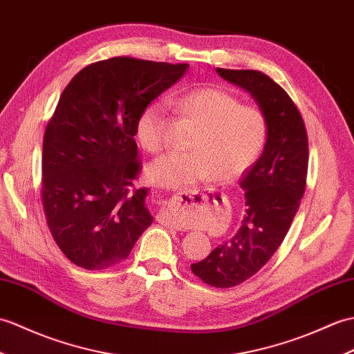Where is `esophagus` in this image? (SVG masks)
Instances as JSON below:
<instances>
[{
	"instance_id": "esophagus-1",
	"label": "esophagus",
	"mask_w": 354,
	"mask_h": 354,
	"mask_svg": "<svg viewBox=\"0 0 354 354\" xmlns=\"http://www.w3.org/2000/svg\"><path fill=\"white\" fill-rule=\"evenodd\" d=\"M175 199H178L176 207H194L197 202H202L207 199V193L205 190H201V188H193V190H187V192H180L175 196ZM162 223L174 226L175 229H183V225L179 223L178 216L175 212H167V214H162Z\"/></svg>"
}]
</instances>
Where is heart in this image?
I'll list each match as a JSON object with an SVG mask.
<instances>
[{
	"mask_svg": "<svg viewBox=\"0 0 354 354\" xmlns=\"http://www.w3.org/2000/svg\"><path fill=\"white\" fill-rule=\"evenodd\" d=\"M178 109L199 128L190 152H169L149 166L155 184L185 187L212 176L217 183L240 178L257 161L267 140L266 114L257 106L241 105L231 93L216 87L193 88L176 97ZM166 110L158 102L138 114L136 136L146 151L158 152L166 142Z\"/></svg>",
	"mask_w": 354,
	"mask_h": 354,
	"instance_id": "obj_1",
	"label": "heart"
}]
</instances>
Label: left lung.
<instances>
[{
  "label": "left lung",
  "mask_w": 354,
  "mask_h": 354,
  "mask_svg": "<svg viewBox=\"0 0 354 354\" xmlns=\"http://www.w3.org/2000/svg\"><path fill=\"white\" fill-rule=\"evenodd\" d=\"M221 78L252 95L267 119V140L259 160L240 187L245 216L231 240L192 264L193 273L216 288H231L264 267L282 244L306 188L308 134L288 93L266 73L216 69Z\"/></svg>",
  "instance_id": "obj_1"
}]
</instances>
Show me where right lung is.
<instances>
[{"label": "right lung", "mask_w": 354, "mask_h": 354, "mask_svg": "<svg viewBox=\"0 0 354 354\" xmlns=\"http://www.w3.org/2000/svg\"><path fill=\"white\" fill-rule=\"evenodd\" d=\"M188 69L113 57L66 86L44 137L42 203L48 227L73 264L102 270L127 259L152 223L140 169L138 114Z\"/></svg>", "instance_id": "right-lung-1"}]
</instances>
